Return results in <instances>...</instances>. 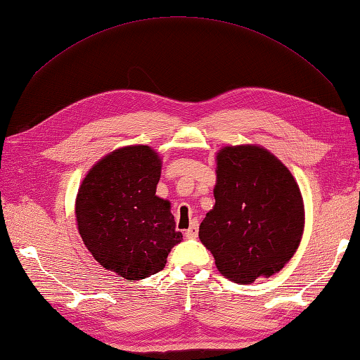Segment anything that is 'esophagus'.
<instances>
[{"mask_svg": "<svg viewBox=\"0 0 360 360\" xmlns=\"http://www.w3.org/2000/svg\"><path fill=\"white\" fill-rule=\"evenodd\" d=\"M197 234H198V220H192L191 228H188V230H186L184 236L187 239H193V238H197Z\"/></svg>", "mask_w": 360, "mask_h": 360, "instance_id": "1", "label": "esophagus"}]
</instances>
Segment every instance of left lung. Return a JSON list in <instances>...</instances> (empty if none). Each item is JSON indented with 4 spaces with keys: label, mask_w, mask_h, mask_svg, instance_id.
I'll use <instances>...</instances> for the list:
<instances>
[{
    "label": "left lung",
    "mask_w": 360,
    "mask_h": 360,
    "mask_svg": "<svg viewBox=\"0 0 360 360\" xmlns=\"http://www.w3.org/2000/svg\"><path fill=\"white\" fill-rule=\"evenodd\" d=\"M212 211L200 225L220 274L234 283L271 277L292 258L304 233V201L290 169L267 149L217 153Z\"/></svg>",
    "instance_id": "8db88e82"
}]
</instances>
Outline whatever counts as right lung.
<instances>
[{"label":"right lung","instance_id":"1","mask_svg":"<svg viewBox=\"0 0 360 360\" xmlns=\"http://www.w3.org/2000/svg\"><path fill=\"white\" fill-rule=\"evenodd\" d=\"M162 162L153 148L126 146L89 169L77 193L84 245L105 269L127 280L154 276L181 243L169 201L155 195Z\"/></svg>","mask_w":360,"mask_h":360}]
</instances>
